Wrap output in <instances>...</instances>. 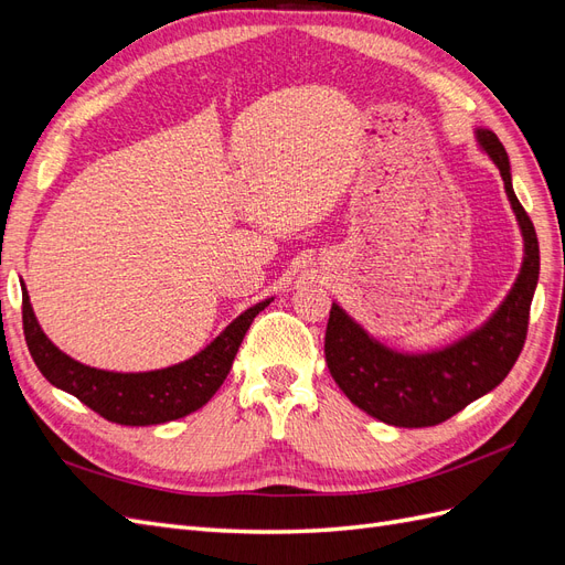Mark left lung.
Returning <instances> with one entry per match:
<instances>
[{
  "label": "left lung",
  "instance_id": "obj_1",
  "mask_svg": "<svg viewBox=\"0 0 565 565\" xmlns=\"http://www.w3.org/2000/svg\"><path fill=\"white\" fill-rule=\"evenodd\" d=\"M476 134L500 169L525 241L521 273L500 309L481 330L424 355H405L382 347L337 303H332L324 332V361L347 398L374 419L405 429L436 426L486 396L514 367L525 344L530 301L540 276L537 233L511 185L504 146L488 129Z\"/></svg>",
  "mask_w": 565,
  "mask_h": 565
}]
</instances>
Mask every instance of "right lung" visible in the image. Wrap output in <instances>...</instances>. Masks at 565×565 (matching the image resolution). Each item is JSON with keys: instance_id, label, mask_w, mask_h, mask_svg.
<instances>
[{"instance_id": "1", "label": "right lung", "mask_w": 565, "mask_h": 565, "mask_svg": "<svg viewBox=\"0 0 565 565\" xmlns=\"http://www.w3.org/2000/svg\"><path fill=\"white\" fill-rule=\"evenodd\" d=\"M23 287V332L32 361L44 377L73 393L104 419L125 426H150L185 417L207 403L228 377L235 353L249 330L252 320L270 299L235 318L212 344L191 361L152 372H108L82 365L56 349L32 313L28 289Z\"/></svg>"}]
</instances>
